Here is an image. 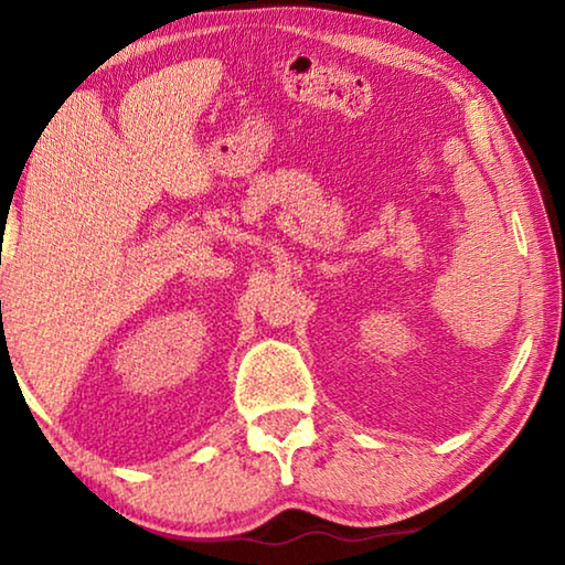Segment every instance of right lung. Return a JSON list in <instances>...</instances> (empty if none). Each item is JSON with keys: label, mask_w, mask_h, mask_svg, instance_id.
<instances>
[{"label": "right lung", "mask_w": 565, "mask_h": 565, "mask_svg": "<svg viewBox=\"0 0 565 565\" xmlns=\"http://www.w3.org/2000/svg\"><path fill=\"white\" fill-rule=\"evenodd\" d=\"M0 264H2V262H0Z\"/></svg>", "instance_id": "add662e5"}]
</instances>
